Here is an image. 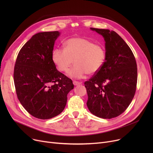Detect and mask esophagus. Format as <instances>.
I'll return each mask as SVG.
<instances>
[{
    "label": "esophagus",
    "mask_w": 153,
    "mask_h": 153,
    "mask_svg": "<svg viewBox=\"0 0 153 153\" xmlns=\"http://www.w3.org/2000/svg\"><path fill=\"white\" fill-rule=\"evenodd\" d=\"M73 84H74V85H80V84H81V82H78V81H73Z\"/></svg>",
    "instance_id": "obj_1"
}]
</instances>
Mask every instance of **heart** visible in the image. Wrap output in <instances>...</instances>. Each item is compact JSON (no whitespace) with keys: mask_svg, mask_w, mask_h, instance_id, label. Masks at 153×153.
I'll return each mask as SVG.
<instances>
[{"mask_svg":"<svg viewBox=\"0 0 153 153\" xmlns=\"http://www.w3.org/2000/svg\"><path fill=\"white\" fill-rule=\"evenodd\" d=\"M105 59L106 51L102 45L80 37L67 39L64 43V48H56L52 51V60L61 72H66L74 59L76 64L68 74L75 79L84 78L87 73L97 74Z\"/></svg>","mask_w":153,"mask_h":153,"instance_id":"obj_1","label":"heart"}]
</instances>
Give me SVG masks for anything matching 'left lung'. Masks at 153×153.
I'll return each instance as SVG.
<instances>
[{"label":"left lung","mask_w":153,"mask_h":153,"mask_svg":"<svg viewBox=\"0 0 153 153\" xmlns=\"http://www.w3.org/2000/svg\"><path fill=\"white\" fill-rule=\"evenodd\" d=\"M105 42L106 59L102 69L84 82L91 113L104 119L115 118L131 102L137 84V65L130 48L115 31L91 28Z\"/></svg>","instance_id":"1"}]
</instances>
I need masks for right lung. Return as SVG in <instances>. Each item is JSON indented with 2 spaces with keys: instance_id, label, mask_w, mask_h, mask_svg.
I'll return each mask as SVG.
<instances>
[{
  "instance_id": "1",
  "label": "right lung",
  "mask_w": 153,
  "mask_h": 153,
  "mask_svg": "<svg viewBox=\"0 0 153 153\" xmlns=\"http://www.w3.org/2000/svg\"><path fill=\"white\" fill-rule=\"evenodd\" d=\"M58 31L40 32L21 48L16 59L13 79L18 99L28 113L46 120L60 114L65 108L72 80L56 68L52 51Z\"/></svg>"
}]
</instances>
